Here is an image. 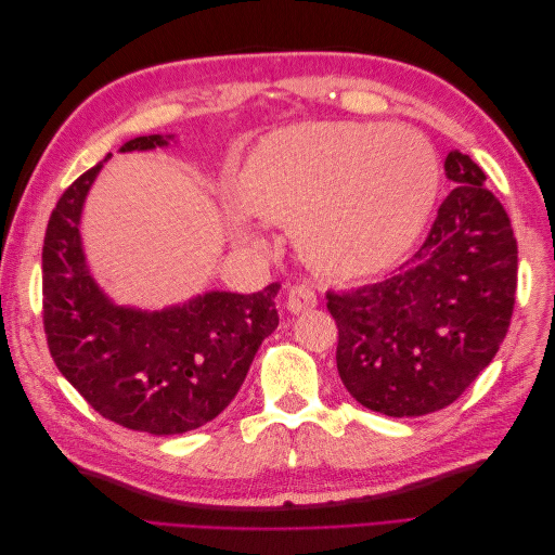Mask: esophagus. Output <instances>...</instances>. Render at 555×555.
<instances>
[{
  "mask_svg": "<svg viewBox=\"0 0 555 555\" xmlns=\"http://www.w3.org/2000/svg\"><path fill=\"white\" fill-rule=\"evenodd\" d=\"M317 306V292L306 287V284H294L287 294V310L294 314L308 312Z\"/></svg>",
  "mask_w": 555,
  "mask_h": 555,
  "instance_id": "1",
  "label": "esophagus"
}]
</instances>
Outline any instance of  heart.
Masks as SVG:
<instances>
[{
    "instance_id": "b5f03b06",
    "label": "heart",
    "mask_w": 555,
    "mask_h": 555,
    "mask_svg": "<svg viewBox=\"0 0 555 555\" xmlns=\"http://www.w3.org/2000/svg\"><path fill=\"white\" fill-rule=\"evenodd\" d=\"M438 190V162L400 125L306 122L268 133L233 180L238 204L296 229L317 271L373 278L410 255Z\"/></svg>"
}]
</instances>
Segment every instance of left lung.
<instances>
[{
    "instance_id": "obj_1",
    "label": "left lung",
    "mask_w": 555,
    "mask_h": 555,
    "mask_svg": "<svg viewBox=\"0 0 555 555\" xmlns=\"http://www.w3.org/2000/svg\"><path fill=\"white\" fill-rule=\"evenodd\" d=\"M453 190L428 238L400 273L357 292L326 294L338 324V375L363 408L424 416L451 405L505 340L518 249L486 176L451 150Z\"/></svg>"
}]
</instances>
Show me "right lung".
<instances>
[{"instance_id":"obj_1","label":"right lung","mask_w":555,"mask_h":555,"mask_svg":"<svg viewBox=\"0 0 555 555\" xmlns=\"http://www.w3.org/2000/svg\"><path fill=\"white\" fill-rule=\"evenodd\" d=\"M171 139L153 133L120 150H155ZM104 162L60 196L46 229L43 328L50 357L74 389L115 424L150 435L201 428L236 398L259 345L278 328L280 282L247 296L208 292L153 312L115 306L94 282L80 241L82 204Z\"/></svg>"}]
</instances>
